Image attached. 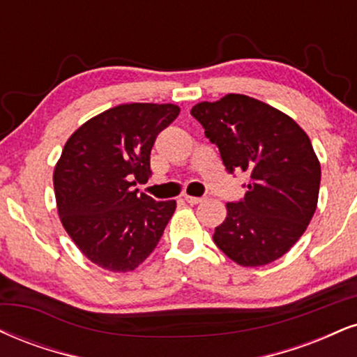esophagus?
<instances>
[{"label": "esophagus", "instance_id": "1", "mask_svg": "<svg viewBox=\"0 0 357 357\" xmlns=\"http://www.w3.org/2000/svg\"><path fill=\"white\" fill-rule=\"evenodd\" d=\"M184 201L190 204H199L203 201V197H196V196H184Z\"/></svg>", "mask_w": 357, "mask_h": 357}]
</instances>
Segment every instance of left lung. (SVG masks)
Segmentation results:
<instances>
[{
  "label": "left lung",
  "mask_w": 357,
  "mask_h": 357,
  "mask_svg": "<svg viewBox=\"0 0 357 357\" xmlns=\"http://www.w3.org/2000/svg\"><path fill=\"white\" fill-rule=\"evenodd\" d=\"M218 146L227 173L249 176L243 199L227 203L213 241L241 266H264L301 238L317 206L321 166L294 119L244 94L191 109Z\"/></svg>",
  "instance_id": "left-lung-1"
}]
</instances>
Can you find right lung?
Here are the masks:
<instances>
[{
	"instance_id": "obj_1",
	"label": "right lung",
	"mask_w": 357,
	"mask_h": 357,
	"mask_svg": "<svg viewBox=\"0 0 357 357\" xmlns=\"http://www.w3.org/2000/svg\"><path fill=\"white\" fill-rule=\"evenodd\" d=\"M176 105H119L73 132L54 167L61 222L79 251L113 273L132 271L154 251L176 201L132 186L151 173L154 141L178 118Z\"/></svg>"
}]
</instances>
